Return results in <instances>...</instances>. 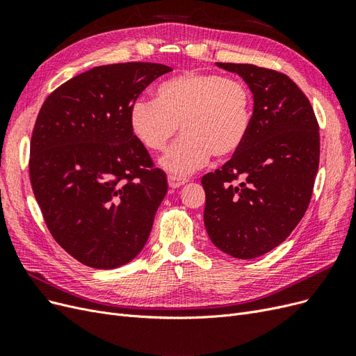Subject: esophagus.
Wrapping results in <instances>:
<instances>
[{"label":"esophagus","instance_id":"34e87169","mask_svg":"<svg viewBox=\"0 0 356 356\" xmlns=\"http://www.w3.org/2000/svg\"><path fill=\"white\" fill-rule=\"evenodd\" d=\"M168 182H169V187L170 188H179L181 186H184L187 179L186 178H181V177H175V175H169L168 177Z\"/></svg>","mask_w":356,"mask_h":356}]
</instances>
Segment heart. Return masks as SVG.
Returning <instances> with one entry per match:
<instances>
[{
    "mask_svg": "<svg viewBox=\"0 0 356 356\" xmlns=\"http://www.w3.org/2000/svg\"><path fill=\"white\" fill-rule=\"evenodd\" d=\"M131 127L149 152H163L179 129L184 135L161 160L175 177H186L227 157L245 143L252 122V98L246 86L220 74L184 72L161 83L157 99L136 98Z\"/></svg>",
    "mask_w": 356,
    "mask_h": 356,
    "instance_id": "1",
    "label": "heart"
}]
</instances>
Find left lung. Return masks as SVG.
<instances>
[{
  "label": "left lung",
  "mask_w": 356,
  "mask_h": 356,
  "mask_svg": "<svg viewBox=\"0 0 356 356\" xmlns=\"http://www.w3.org/2000/svg\"><path fill=\"white\" fill-rule=\"evenodd\" d=\"M217 65L250 86L254 113L242 147L202 177L204 225L222 252L250 260L281 245L307 211L319 166V124L288 75L251 63Z\"/></svg>",
  "instance_id": "left-lung-1"
}]
</instances>
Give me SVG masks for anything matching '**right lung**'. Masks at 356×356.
<instances>
[{
  "label": "right lung",
  "instance_id": "1",
  "mask_svg": "<svg viewBox=\"0 0 356 356\" xmlns=\"http://www.w3.org/2000/svg\"><path fill=\"white\" fill-rule=\"evenodd\" d=\"M172 68L96 67L53 90L31 136L29 178L49 232L75 260L123 266L141 252L168 191L131 127V105Z\"/></svg>",
  "mask_w": 356,
  "mask_h": 356
}]
</instances>
